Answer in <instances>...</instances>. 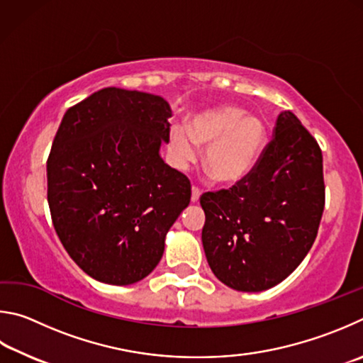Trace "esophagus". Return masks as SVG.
<instances>
[{"label":"esophagus","mask_w":363,"mask_h":363,"mask_svg":"<svg viewBox=\"0 0 363 363\" xmlns=\"http://www.w3.org/2000/svg\"><path fill=\"white\" fill-rule=\"evenodd\" d=\"M201 198V189L198 186L191 188V202H198Z\"/></svg>","instance_id":"1"}]
</instances>
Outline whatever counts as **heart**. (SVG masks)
<instances>
[{"label":"heart","instance_id":"b5f03b06","mask_svg":"<svg viewBox=\"0 0 363 363\" xmlns=\"http://www.w3.org/2000/svg\"><path fill=\"white\" fill-rule=\"evenodd\" d=\"M266 129L263 121L236 106H220L196 116L191 130L175 127L169 148L178 167H186L206 150L204 169L213 182L236 183L249 174L262 155Z\"/></svg>","mask_w":363,"mask_h":363}]
</instances>
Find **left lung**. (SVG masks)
I'll list each match as a JSON object with an SVG mask.
<instances>
[{
  "instance_id": "obj_1",
  "label": "left lung",
  "mask_w": 363,
  "mask_h": 363,
  "mask_svg": "<svg viewBox=\"0 0 363 363\" xmlns=\"http://www.w3.org/2000/svg\"><path fill=\"white\" fill-rule=\"evenodd\" d=\"M202 245L221 282L239 291L274 287L294 272L319 231L322 151L291 111L279 114L257 164L230 189L201 196Z\"/></svg>"
}]
</instances>
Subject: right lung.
<instances>
[{
  "mask_svg": "<svg viewBox=\"0 0 363 363\" xmlns=\"http://www.w3.org/2000/svg\"><path fill=\"white\" fill-rule=\"evenodd\" d=\"M172 116L159 95L105 87L68 108L48 157L62 245L95 281L129 285L156 268L191 183L159 156Z\"/></svg>",
  "mask_w": 363,
  "mask_h": 363,
  "instance_id": "1",
  "label": "right lung"
}]
</instances>
